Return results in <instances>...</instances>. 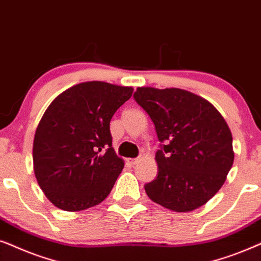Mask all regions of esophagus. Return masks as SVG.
Instances as JSON below:
<instances>
[{
  "label": "esophagus",
  "mask_w": 261,
  "mask_h": 261,
  "mask_svg": "<svg viewBox=\"0 0 261 261\" xmlns=\"http://www.w3.org/2000/svg\"><path fill=\"white\" fill-rule=\"evenodd\" d=\"M127 162L130 163L131 166H136L138 162H140V159H127Z\"/></svg>",
  "instance_id": "obj_1"
}]
</instances>
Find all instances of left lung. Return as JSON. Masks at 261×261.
Masks as SVG:
<instances>
[{
	"label": "left lung",
	"mask_w": 261,
	"mask_h": 261,
	"mask_svg": "<svg viewBox=\"0 0 261 261\" xmlns=\"http://www.w3.org/2000/svg\"><path fill=\"white\" fill-rule=\"evenodd\" d=\"M134 99L150 117L160 141L156 179L148 197L187 213L218 192L234 162L232 137L221 113L201 96L179 88L138 87Z\"/></svg>",
	"instance_id": "obj_1"
}]
</instances>
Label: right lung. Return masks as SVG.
Here are the masks:
<instances>
[{
  "instance_id": "add662e5",
  "label": "right lung",
  "mask_w": 261,
  "mask_h": 261,
  "mask_svg": "<svg viewBox=\"0 0 261 261\" xmlns=\"http://www.w3.org/2000/svg\"><path fill=\"white\" fill-rule=\"evenodd\" d=\"M131 87L101 81L64 90L45 111L33 142L34 174L55 206L81 211L109 196L124 168L112 148L110 121Z\"/></svg>"
}]
</instances>
